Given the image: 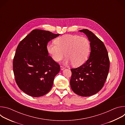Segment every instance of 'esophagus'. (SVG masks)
<instances>
[{"mask_svg": "<svg viewBox=\"0 0 125 125\" xmlns=\"http://www.w3.org/2000/svg\"><path fill=\"white\" fill-rule=\"evenodd\" d=\"M65 66H60V68H61V70H63L64 69H65Z\"/></svg>", "mask_w": 125, "mask_h": 125, "instance_id": "1", "label": "esophagus"}]
</instances>
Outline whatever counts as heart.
Segmentation results:
<instances>
[{"label":"heart","mask_w":125,"mask_h":125,"mask_svg":"<svg viewBox=\"0 0 125 125\" xmlns=\"http://www.w3.org/2000/svg\"><path fill=\"white\" fill-rule=\"evenodd\" d=\"M55 43H48L47 50L54 61L59 62L65 56L66 63H72L74 66L83 64L91 52V43L85 37L76 34H65L57 38Z\"/></svg>","instance_id":"obj_1"}]
</instances>
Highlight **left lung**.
Returning <instances> with one entry per match:
<instances>
[{
	"label": "left lung",
	"instance_id": "8db88e82",
	"mask_svg": "<svg viewBox=\"0 0 125 125\" xmlns=\"http://www.w3.org/2000/svg\"><path fill=\"white\" fill-rule=\"evenodd\" d=\"M84 33L91 42V52L86 62L71 69V87L77 94L90 96L97 93L104 85L110 67V61L103 42L87 29L79 31Z\"/></svg>",
	"mask_w": 125,
	"mask_h": 125
}]
</instances>
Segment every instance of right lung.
<instances>
[{
	"label": "right lung",
	"mask_w": 125,
	"mask_h": 125,
	"mask_svg": "<svg viewBox=\"0 0 125 125\" xmlns=\"http://www.w3.org/2000/svg\"><path fill=\"white\" fill-rule=\"evenodd\" d=\"M59 35L33 30L18 45L13 61V72L16 83L26 94L40 97L51 90L60 68L48 55L47 45Z\"/></svg>",
	"instance_id": "1"
}]
</instances>
